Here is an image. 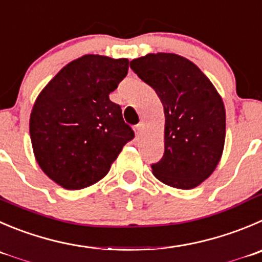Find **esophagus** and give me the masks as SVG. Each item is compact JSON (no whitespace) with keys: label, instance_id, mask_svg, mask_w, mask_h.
<instances>
[{"label":"esophagus","instance_id":"1","mask_svg":"<svg viewBox=\"0 0 262 262\" xmlns=\"http://www.w3.org/2000/svg\"><path fill=\"white\" fill-rule=\"evenodd\" d=\"M135 135H136V138H140L141 136V134H143V123H139V124H136L135 126Z\"/></svg>","mask_w":262,"mask_h":262}]
</instances>
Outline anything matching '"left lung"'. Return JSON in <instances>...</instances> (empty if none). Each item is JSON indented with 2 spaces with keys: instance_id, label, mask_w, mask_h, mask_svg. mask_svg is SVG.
Instances as JSON below:
<instances>
[{
  "instance_id": "obj_1",
  "label": "left lung",
  "mask_w": 262,
  "mask_h": 262,
  "mask_svg": "<svg viewBox=\"0 0 262 262\" xmlns=\"http://www.w3.org/2000/svg\"><path fill=\"white\" fill-rule=\"evenodd\" d=\"M129 67L164 108V154L151 166L161 183L193 189L210 178L223 156L224 101L208 77L189 59L171 52L146 54Z\"/></svg>"
}]
</instances>
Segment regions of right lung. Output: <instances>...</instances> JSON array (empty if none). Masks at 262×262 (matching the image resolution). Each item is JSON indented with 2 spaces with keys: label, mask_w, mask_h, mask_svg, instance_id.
<instances>
[{
  "label": "right lung",
  "mask_w": 262,
  "mask_h": 262,
  "mask_svg": "<svg viewBox=\"0 0 262 262\" xmlns=\"http://www.w3.org/2000/svg\"><path fill=\"white\" fill-rule=\"evenodd\" d=\"M128 59L87 54L71 61L33 104L29 134L41 170L68 190L100 181L134 139L109 94L127 76Z\"/></svg>",
  "instance_id": "right-lung-1"
}]
</instances>
